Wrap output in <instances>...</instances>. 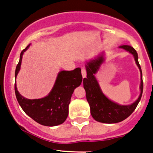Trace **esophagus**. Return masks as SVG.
Listing matches in <instances>:
<instances>
[{
	"label": "esophagus",
	"mask_w": 153,
	"mask_h": 153,
	"mask_svg": "<svg viewBox=\"0 0 153 153\" xmlns=\"http://www.w3.org/2000/svg\"><path fill=\"white\" fill-rule=\"evenodd\" d=\"M81 73H82V76H83V78H86V70H85V69H82L81 70Z\"/></svg>",
	"instance_id": "34e87169"
}]
</instances>
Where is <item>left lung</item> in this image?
Instances as JSON below:
<instances>
[{
  "instance_id": "1",
  "label": "left lung",
  "mask_w": 153,
  "mask_h": 153,
  "mask_svg": "<svg viewBox=\"0 0 153 153\" xmlns=\"http://www.w3.org/2000/svg\"><path fill=\"white\" fill-rule=\"evenodd\" d=\"M119 48L127 51L134 57L136 65L141 72V92L138 99L131 105H120L111 100L103 94L95 77V74L97 73L105 61L104 52L100 53L94 59L87 61L85 64L87 75L86 78H83V87L86 91V100L89 104L91 114L99 123L112 124L123 121L134 111L142 95V72L138 60L137 53L134 48L130 45H121Z\"/></svg>"
}]
</instances>
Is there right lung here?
I'll return each mask as SVG.
<instances>
[{
  "label": "right lung",
  "mask_w": 153,
  "mask_h": 153,
  "mask_svg": "<svg viewBox=\"0 0 153 153\" xmlns=\"http://www.w3.org/2000/svg\"><path fill=\"white\" fill-rule=\"evenodd\" d=\"M30 45H28L20 53V61L16 67L15 78L20 70L23 53ZM82 78L79 67L71 71H60L49 94L45 97L33 100L22 96L15 82L16 97L24 112L36 123L45 126H56L63 123L67 118L72 94L75 88L81 84Z\"/></svg>",
  "instance_id": "obj_1"
}]
</instances>
